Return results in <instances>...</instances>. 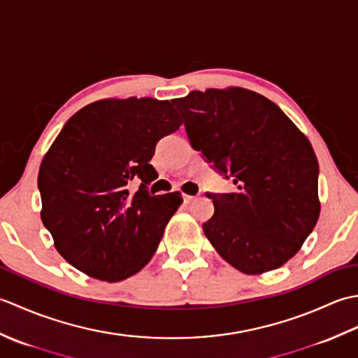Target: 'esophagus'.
<instances>
[{"instance_id":"obj_1","label":"esophagus","mask_w":358,"mask_h":358,"mask_svg":"<svg viewBox=\"0 0 358 358\" xmlns=\"http://www.w3.org/2000/svg\"><path fill=\"white\" fill-rule=\"evenodd\" d=\"M183 200H185L186 204H189V203H192L195 200V196H192V195H183Z\"/></svg>"}]
</instances>
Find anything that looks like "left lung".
<instances>
[{
	"label": "left lung",
	"instance_id": "left-lung-1",
	"mask_svg": "<svg viewBox=\"0 0 358 358\" xmlns=\"http://www.w3.org/2000/svg\"><path fill=\"white\" fill-rule=\"evenodd\" d=\"M195 150L237 191L209 195L204 235L248 275L280 268L299 252L320 217L318 162L306 135L268 98L243 87L175 98Z\"/></svg>",
	"mask_w": 358,
	"mask_h": 358
}]
</instances>
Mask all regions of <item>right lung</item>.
Here are the masks:
<instances>
[{
    "label": "right lung",
    "instance_id": "right-lung-1",
    "mask_svg": "<svg viewBox=\"0 0 358 358\" xmlns=\"http://www.w3.org/2000/svg\"><path fill=\"white\" fill-rule=\"evenodd\" d=\"M181 123L171 101L149 96L106 98L69 118L38 172L43 224L67 263L113 283L150 262L183 199L148 194L149 162ZM134 178L143 183L132 194Z\"/></svg>",
    "mask_w": 358,
    "mask_h": 358
}]
</instances>
